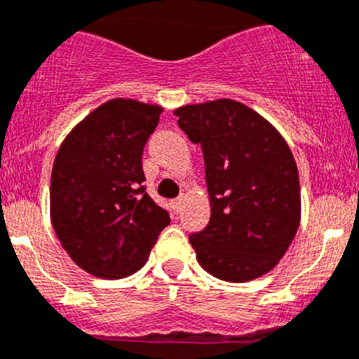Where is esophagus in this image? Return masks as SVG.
<instances>
[{"label": "esophagus", "instance_id": "obj_1", "mask_svg": "<svg viewBox=\"0 0 359 359\" xmlns=\"http://www.w3.org/2000/svg\"><path fill=\"white\" fill-rule=\"evenodd\" d=\"M182 201H184L182 197L175 198V201H171V208H173V211H175V213H179L180 208H182Z\"/></svg>", "mask_w": 359, "mask_h": 359}]
</instances>
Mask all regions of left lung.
<instances>
[{"label":"left lung","mask_w":359,"mask_h":359,"mask_svg":"<svg viewBox=\"0 0 359 359\" xmlns=\"http://www.w3.org/2000/svg\"><path fill=\"white\" fill-rule=\"evenodd\" d=\"M175 115L204 154L211 218L189 236L198 264L233 283L264 276L300 226V180L287 142L233 99L180 106Z\"/></svg>","instance_id":"8db88e82"}]
</instances>
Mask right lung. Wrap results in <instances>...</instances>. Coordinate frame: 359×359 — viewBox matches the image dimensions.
<instances>
[{"label":"right lung","mask_w":359,"mask_h":359,"mask_svg":"<svg viewBox=\"0 0 359 359\" xmlns=\"http://www.w3.org/2000/svg\"><path fill=\"white\" fill-rule=\"evenodd\" d=\"M162 106L111 99L72 128L50 179V220L68 257L97 278L141 269L170 224L151 201L142 149Z\"/></svg>","instance_id":"add662e5"}]
</instances>
